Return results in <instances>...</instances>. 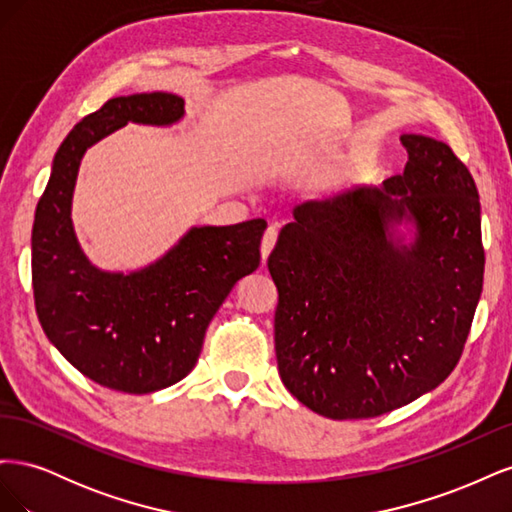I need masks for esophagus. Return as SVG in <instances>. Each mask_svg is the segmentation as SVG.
<instances>
[{
  "label": "esophagus",
  "instance_id": "obj_1",
  "mask_svg": "<svg viewBox=\"0 0 512 512\" xmlns=\"http://www.w3.org/2000/svg\"><path fill=\"white\" fill-rule=\"evenodd\" d=\"M275 243H277V230H275V228H269V230L265 232V237H262V243H260V258H262V265H267V258L271 256Z\"/></svg>",
  "mask_w": 512,
  "mask_h": 512
}]
</instances>
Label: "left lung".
I'll use <instances>...</instances> for the list:
<instances>
[{"label":"left lung","mask_w":512,"mask_h":512,"mask_svg":"<svg viewBox=\"0 0 512 512\" xmlns=\"http://www.w3.org/2000/svg\"><path fill=\"white\" fill-rule=\"evenodd\" d=\"M401 143L404 173L305 200L269 256L282 382L335 421L380 416L440 386L483 292L470 170L436 138Z\"/></svg>","instance_id":"1"}]
</instances>
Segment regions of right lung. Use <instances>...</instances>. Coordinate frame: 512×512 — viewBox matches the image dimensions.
Returning a JSON list of instances; mask_svg holds the SVG:
<instances>
[{
  "label": "right lung",
  "instance_id": "obj_1",
  "mask_svg": "<svg viewBox=\"0 0 512 512\" xmlns=\"http://www.w3.org/2000/svg\"><path fill=\"white\" fill-rule=\"evenodd\" d=\"M175 94L108 100L59 145L32 230L36 312L64 359L106 389L153 393L194 369L215 312L260 265L265 220L192 226L160 258L106 271L87 258L72 224V196L89 147L128 123L168 128L185 115Z\"/></svg>",
  "mask_w": 512,
  "mask_h": 512
}]
</instances>
